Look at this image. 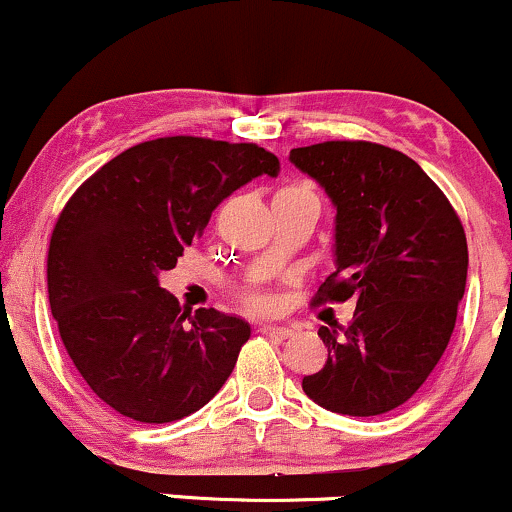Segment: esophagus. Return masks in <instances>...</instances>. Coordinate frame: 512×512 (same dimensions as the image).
Instances as JSON below:
<instances>
[{"label":"esophagus","instance_id":"esophagus-1","mask_svg":"<svg viewBox=\"0 0 512 512\" xmlns=\"http://www.w3.org/2000/svg\"><path fill=\"white\" fill-rule=\"evenodd\" d=\"M257 332L267 334V337H274V339H286L291 334V330L286 325H262Z\"/></svg>","mask_w":512,"mask_h":512}]
</instances>
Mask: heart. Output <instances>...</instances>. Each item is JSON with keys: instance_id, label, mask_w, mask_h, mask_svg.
Wrapping results in <instances>:
<instances>
[{"instance_id": "b5f03b06", "label": "heart", "mask_w": 512, "mask_h": 512, "mask_svg": "<svg viewBox=\"0 0 512 512\" xmlns=\"http://www.w3.org/2000/svg\"><path fill=\"white\" fill-rule=\"evenodd\" d=\"M296 192H310V190H308V187H303V185H284L279 192H276V197H279V195H296ZM248 305H250V308L262 310V308H267V301H264L262 296H250Z\"/></svg>"}]
</instances>
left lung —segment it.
Returning a JSON list of instances; mask_svg holds the SVG:
<instances>
[{
	"instance_id": "1",
	"label": "left lung",
	"mask_w": 512,
	"mask_h": 512,
	"mask_svg": "<svg viewBox=\"0 0 512 512\" xmlns=\"http://www.w3.org/2000/svg\"><path fill=\"white\" fill-rule=\"evenodd\" d=\"M289 158L337 209V269L315 301H356L349 325L317 330L327 361L305 375L303 392L337 414H385L448 349L469 264L460 216L419 163L390 146L322 142Z\"/></svg>"
}]
</instances>
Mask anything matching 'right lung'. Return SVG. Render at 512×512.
I'll list each match as a JSON object with an SVG mask.
<instances>
[{
	"label": "right lung",
	"mask_w": 512,
	"mask_h": 512,
	"mask_svg": "<svg viewBox=\"0 0 512 512\" xmlns=\"http://www.w3.org/2000/svg\"><path fill=\"white\" fill-rule=\"evenodd\" d=\"M276 173L279 158L257 144L163 137L122 151L74 192L50 238V310L108 407L168 424L221 390L250 325L214 308L182 310L158 276L231 192Z\"/></svg>",
	"instance_id": "obj_1"
}]
</instances>
